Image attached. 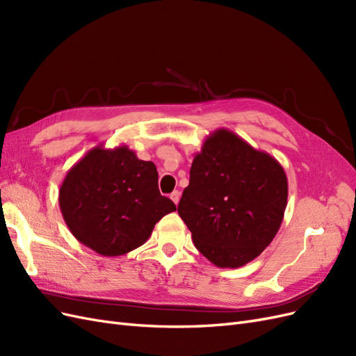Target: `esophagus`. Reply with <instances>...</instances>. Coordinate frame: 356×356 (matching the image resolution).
<instances>
[{"label":"esophagus","mask_w":356,"mask_h":356,"mask_svg":"<svg viewBox=\"0 0 356 356\" xmlns=\"http://www.w3.org/2000/svg\"><path fill=\"white\" fill-rule=\"evenodd\" d=\"M170 199H172V202H174L175 204H178V202H179V197H181V193L178 191V190H175V191H172L170 193V196H169Z\"/></svg>","instance_id":"34e87169"}]
</instances>
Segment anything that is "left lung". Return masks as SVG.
<instances>
[{"label": "left lung", "instance_id": "obj_1", "mask_svg": "<svg viewBox=\"0 0 356 356\" xmlns=\"http://www.w3.org/2000/svg\"><path fill=\"white\" fill-rule=\"evenodd\" d=\"M286 199L281 163L229 129H218L193 159L178 213L200 254L217 267L236 268L270 245Z\"/></svg>", "mask_w": 356, "mask_h": 356}]
</instances>
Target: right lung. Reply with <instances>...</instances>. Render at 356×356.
Returning a JSON list of instances; mask_svg holds the SVG:
<instances>
[{"instance_id": "1", "label": "right lung", "mask_w": 356, "mask_h": 356, "mask_svg": "<svg viewBox=\"0 0 356 356\" xmlns=\"http://www.w3.org/2000/svg\"><path fill=\"white\" fill-rule=\"evenodd\" d=\"M153 161L127 145H102L77 161L59 188L62 217L74 238L104 257H118L147 242L157 221L177 211L159 191Z\"/></svg>"}]
</instances>
